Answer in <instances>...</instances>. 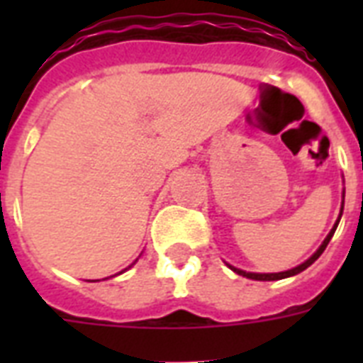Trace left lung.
<instances>
[{"instance_id": "8db88e82", "label": "left lung", "mask_w": 363, "mask_h": 363, "mask_svg": "<svg viewBox=\"0 0 363 363\" xmlns=\"http://www.w3.org/2000/svg\"><path fill=\"white\" fill-rule=\"evenodd\" d=\"M341 215H343V205H341V213H339V218L337 222H335V226L332 228V232L328 233V238L324 239V242H322L320 247H318V250H316L313 256H311L309 259H305L303 264H299L298 267H294V269H288V271H282V273H247V271H242V269H238V267H233V265H230L232 267V271H235L238 275H242V277H247V279H252V281H279V279H286V277H294V275H298V273H301V271H305L309 265H313L316 262V259L320 258V254L326 250L328 247V242H330V239L333 238V233H335V230H337V224L339 220H341Z\"/></svg>"}]
</instances>
